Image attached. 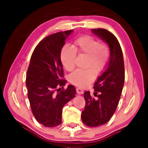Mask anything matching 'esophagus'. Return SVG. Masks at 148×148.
<instances>
[{
  "instance_id": "34e87169",
  "label": "esophagus",
  "mask_w": 148,
  "mask_h": 148,
  "mask_svg": "<svg viewBox=\"0 0 148 148\" xmlns=\"http://www.w3.org/2000/svg\"><path fill=\"white\" fill-rule=\"evenodd\" d=\"M76 91H77V93L78 94H84V91L83 90L82 88H77Z\"/></svg>"
}]
</instances>
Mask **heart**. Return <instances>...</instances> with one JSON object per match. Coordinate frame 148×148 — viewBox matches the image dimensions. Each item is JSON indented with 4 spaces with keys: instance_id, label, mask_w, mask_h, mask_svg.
<instances>
[{
    "instance_id": "1",
    "label": "heart",
    "mask_w": 148,
    "mask_h": 148,
    "mask_svg": "<svg viewBox=\"0 0 148 148\" xmlns=\"http://www.w3.org/2000/svg\"><path fill=\"white\" fill-rule=\"evenodd\" d=\"M77 52L88 55L86 69H77L69 75L71 84L79 87H85L94 79L97 74L100 73L108 64L110 52L106 44L100 43L96 38L90 36L79 38L73 46H66L60 52V60L62 66L67 71H71L75 66Z\"/></svg>"
}]
</instances>
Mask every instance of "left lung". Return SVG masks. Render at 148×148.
Here are the masks:
<instances>
[{
	"label": "left lung",
	"instance_id": "1",
	"mask_svg": "<svg viewBox=\"0 0 148 148\" xmlns=\"http://www.w3.org/2000/svg\"><path fill=\"white\" fill-rule=\"evenodd\" d=\"M92 33L108 44L110 58L104 71L94 84V98L90 92H84L86 106L82 112L85 125L94 127L108 123L116 110L125 82L123 52L116 38L105 29H92Z\"/></svg>",
	"mask_w": 148,
	"mask_h": 148
}]
</instances>
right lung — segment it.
<instances>
[{"label":"right lung","instance_id":"right-lung-1","mask_svg":"<svg viewBox=\"0 0 148 148\" xmlns=\"http://www.w3.org/2000/svg\"><path fill=\"white\" fill-rule=\"evenodd\" d=\"M73 30L52 34L36 46L30 59L26 75L27 97L34 117L46 127H54L62 123V108L75 97L72 85L61 90L63 79L60 52L65 40Z\"/></svg>","mask_w":148,"mask_h":148}]
</instances>
